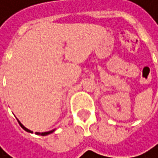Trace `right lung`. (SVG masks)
Segmentation results:
<instances>
[{
  "instance_id": "obj_1",
  "label": "right lung",
  "mask_w": 158,
  "mask_h": 158,
  "mask_svg": "<svg viewBox=\"0 0 158 158\" xmlns=\"http://www.w3.org/2000/svg\"><path fill=\"white\" fill-rule=\"evenodd\" d=\"M18 122H19V124L21 125V127H22V128L23 129V130H25L26 132H28V133H33V132H31V131H30L29 129H27L26 128V127H24L19 120H18ZM54 131H55V130H52V131H49V132H44V133H36L37 135H49V134H51V133H53Z\"/></svg>"
}]
</instances>
